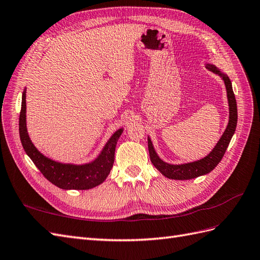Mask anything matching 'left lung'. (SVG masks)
Listing matches in <instances>:
<instances>
[{"label": "left lung", "instance_id": "obj_1", "mask_svg": "<svg viewBox=\"0 0 260 260\" xmlns=\"http://www.w3.org/2000/svg\"><path fill=\"white\" fill-rule=\"evenodd\" d=\"M205 68L209 69L213 73H215V75H218L224 81L229 101V124L226 126V129L224 131L221 138H219V141L214 146V148L210 151V154L208 156L200 159V160L188 164L174 165L164 161L162 159L159 158V156L157 155V152L154 148V145L151 143V139L148 136V150L150 160L152 165L157 168V170L160 171L166 178L174 179V180H190V179H194L197 177L209 174V172L214 169L218 165V162L222 160L225 151L229 147L231 139L235 133L237 125V104L234 92H233L231 80L228 77V75H225L224 72H222L214 64L205 63Z\"/></svg>", "mask_w": 260, "mask_h": 260}]
</instances>
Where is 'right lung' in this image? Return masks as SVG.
Listing matches in <instances>:
<instances>
[{"label": "right lung", "mask_w": 260, "mask_h": 260, "mask_svg": "<svg viewBox=\"0 0 260 260\" xmlns=\"http://www.w3.org/2000/svg\"><path fill=\"white\" fill-rule=\"evenodd\" d=\"M123 128L117 129L94 160L83 164H62L44 156L31 143L26 126V88L22 95V109L19 113V137L23 148L44 177L56 187L63 190H89L101 184L114 164L115 147Z\"/></svg>", "instance_id": "add662e5"}]
</instances>
